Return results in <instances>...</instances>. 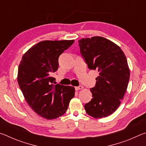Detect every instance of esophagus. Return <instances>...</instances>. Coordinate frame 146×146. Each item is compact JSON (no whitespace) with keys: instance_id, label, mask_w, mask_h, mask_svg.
<instances>
[{"instance_id":"34e87169","label":"esophagus","mask_w":146,"mask_h":146,"mask_svg":"<svg viewBox=\"0 0 146 146\" xmlns=\"http://www.w3.org/2000/svg\"><path fill=\"white\" fill-rule=\"evenodd\" d=\"M84 87L82 86H77V87H75V90H82L83 89Z\"/></svg>"}]
</instances>
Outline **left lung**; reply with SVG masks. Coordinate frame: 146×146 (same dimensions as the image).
Wrapping results in <instances>:
<instances>
[{
  "instance_id": "obj_1",
  "label": "left lung",
  "mask_w": 146,
  "mask_h": 146,
  "mask_svg": "<svg viewBox=\"0 0 146 146\" xmlns=\"http://www.w3.org/2000/svg\"><path fill=\"white\" fill-rule=\"evenodd\" d=\"M78 43L88 68L99 75L85 110L93 118L106 117L119 107L127 90L130 71L126 57L119 46L102 36L82 38Z\"/></svg>"
}]
</instances>
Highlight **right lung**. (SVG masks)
<instances>
[{"label": "right lung", "mask_w": 146, "mask_h": 146, "mask_svg": "<svg viewBox=\"0 0 146 146\" xmlns=\"http://www.w3.org/2000/svg\"><path fill=\"white\" fill-rule=\"evenodd\" d=\"M73 42H40L24 54L19 64L17 81L25 100L35 112L48 120L63 115L75 96V88L55 85V78L51 76L58 70L59 56Z\"/></svg>", "instance_id": "obj_1"}]
</instances>
